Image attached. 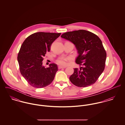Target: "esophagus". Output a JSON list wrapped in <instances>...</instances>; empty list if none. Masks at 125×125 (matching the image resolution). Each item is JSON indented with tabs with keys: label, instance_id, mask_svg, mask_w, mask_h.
Returning a JSON list of instances; mask_svg holds the SVG:
<instances>
[{
	"label": "esophagus",
	"instance_id": "1",
	"mask_svg": "<svg viewBox=\"0 0 125 125\" xmlns=\"http://www.w3.org/2000/svg\"><path fill=\"white\" fill-rule=\"evenodd\" d=\"M66 68L65 67H63V66H58V69H62V68Z\"/></svg>",
	"mask_w": 125,
	"mask_h": 125
}]
</instances>
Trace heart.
Here are the masks:
<instances>
[{
  "mask_svg": "<svg viewBox=\"0 0 125 125\" xmlns=\"http://www.w3.org/2000/svg\"><path fill=\"white\" fill-rule=\"evenodd\" d=\"M71 57H62L59 58L56 61V62L59 65L65 66V65H67V64L68 63V61L71 60Z\"/></svg>",
  "mask_w": 125,
  "mask_h": 125,
  "instance_id": "obj_1",
  "label": "heart"
}]
</instances>
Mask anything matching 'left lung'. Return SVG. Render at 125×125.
I'll use <instances>...</instances> for the list:
<instances>
[{"label":"left lung","instance_id":"1","mask_svg":"<svg viewBox=\"0 0 125 125\" xmlns=\"http://www.w3.org/2000/svg\"><path fill=\"white\" fill-rule=\"evenodd\" d=\"M61 37L72 42L78 55L75 62L82 67L74 68L70 80L78 87H86L94 84L105 68L106 53L100 38L84 30L63 33Z\"/></svg>","mask_w":125,"mask_h":125}]
</instances>
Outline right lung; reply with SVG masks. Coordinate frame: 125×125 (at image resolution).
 I'll use <instances>...</instances> for the list:
<instances>
[{
  "label": "right lung",
  "mask_w": 125,
  "mask_h": 125,
  "mask_svg": "<svg viewBox=\"0 0 125 125\" xmlns=\"http://www.w3.org/2000/svg\"><path fill=\"white\" fill-rule=\"evenodd\" d=\"M61 33L37 32L27 37L18 53L20 73L28 84L36 88L49 85L58 70L57 65L51 63L49 67L42 65L43 57L50 52L54 41Z\"/></svg>",
  "instance_id": "right-lung-1"
}]
</instances>
